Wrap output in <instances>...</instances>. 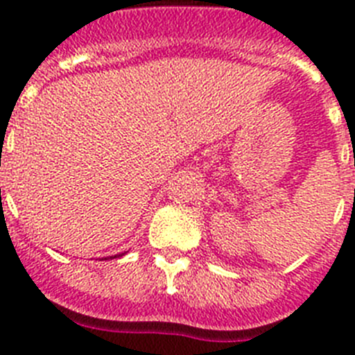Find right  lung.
Listing matches in <instances>:
<instances>
[{
	"label": "right lung",
	"mask_w": 355,
	"mask_h": 355,
	"mask_svg": "<svg viewBox=\"0 0 355 355\" xmlns=\"http://www.w3.org/2000/svg\"><path fill=\"white\" fill-rule=\"evenodd\" d=\"M117 256H122V254H117ZM117 256H110V258H117Z\"/></svg>",
	"instance_id": "add662e5"
}]
</instances>
